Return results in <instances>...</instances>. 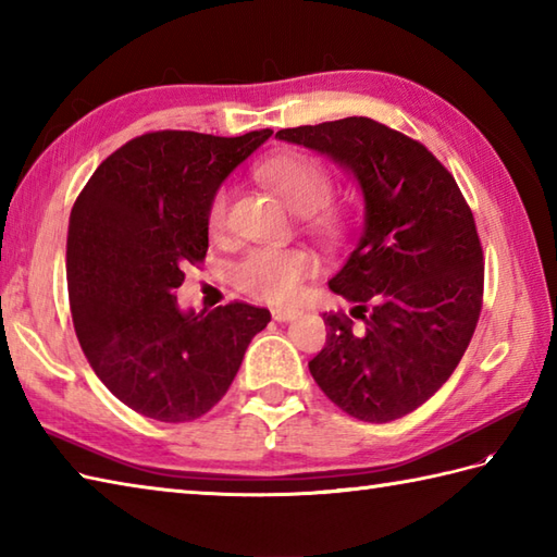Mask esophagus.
I'll list each match as a JSON object with an SVG mask.
<instances>
[{
	"label": "esophagus",
	"instance_id": "esophagus-1",
	"mask_svg": "<svg viewBox=\"0 0 557 557\" xmlns=\"http://www.w3.org/2000/svg\"><path fill=\"white\" fill-rule=\"evenodd\" d=\"M297 315H299V309H272V318H275L277 323H289Z\"/></svg>",
	"mask_w": 557,
	"mask_h": 557
}]
</instances>
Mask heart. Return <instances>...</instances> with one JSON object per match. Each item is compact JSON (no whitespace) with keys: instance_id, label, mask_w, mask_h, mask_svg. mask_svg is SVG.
Listing matches in <instances>:
<instances>
[{"instance_id":"b5f03b06","label":"heart","mask_w":557,"mask_h":557,"mask_svg":"<svg viewBox=\"0 0 557 557\" xmlns=\"http://www.w3.org/2000/svg\"><path fill=\"white\" fill-rule=\"evenodd\" d=\"M256 176L292 210L304 212L306 224L325 239H337L345 232V212L337 206L325 203V198L333 191V176L325 164L309 152H277L260 164ZM224 215H227V191L220 188L208 206L210 234L222 232ZM315 270L318 260L309 248H253L234 268V280L236 287L251 294L253 299L277 304L292 299L299 292L301 282L309 280Z\"/></svg>"}]
</instances>
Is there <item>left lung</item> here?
I'll use <instances>...</instances> for the list:
<instances>
[{
  "instance_id": "8db88e82",
  "label": "left lung",
  "mask_w": 557,
  "mask_h": 557,
  "mask_svg": "<svg viewBox=\"0 0 557 557\" xmlns=\"http://www.w3.org/2000/svg\"><path fill=\"white\" fill-rule=\"evenodd\" d=\"M275 138L337 162L363 196L361 239L327 282L351 311L323 313L327 339L309 361L313 381L359 421L407 417L453 375L476 330L474 215L429 148L369 116L282 128Z\"/></svg>"
}]
</instances>
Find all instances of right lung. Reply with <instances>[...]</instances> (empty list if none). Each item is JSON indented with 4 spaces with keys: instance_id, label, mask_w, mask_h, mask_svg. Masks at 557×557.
<instances>
[{
    "instance_id": "obj_1",
    "label": "right lung",
    "mask_w": 557,
    "mask_h": 557,
    "mask_svg": "<svg viewBox=\"0 0 557 557\" xmlns=\"http://www.w3.org/2000/svg\"><path fill=\"white\" fill-rule=\"evenodd\" d=\"M272 136L152 132L114 150L69 218L66 285L92 371L126 407L184 423L227 393L270 311L234 301L182 311L184 268L208 251V206L220 184Z\"/></svg>"
}]
</instances>
